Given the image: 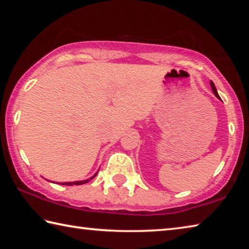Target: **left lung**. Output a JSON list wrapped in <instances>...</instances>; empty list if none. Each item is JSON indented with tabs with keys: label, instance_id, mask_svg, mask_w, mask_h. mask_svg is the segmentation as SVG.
<instances>
[{
	"label": "left lung",
	"instance_id": "obj_1",
	"mask_svg": "<svg viewBox=\"0 0 249 249\" xmlns=\"http://www.w3.org/2000/svg\"><path fill=\"white\" fill-rule=\"evenodd\" d=\"M211 88H212V90H213V93L215 94V96L217 99H221L220 98V95H218V93H217V91H216V88H215V86H214V83L211 81Z\"/></svg>",
	"mask_w": 249,
	"mask_h": 249
}]
</instances>
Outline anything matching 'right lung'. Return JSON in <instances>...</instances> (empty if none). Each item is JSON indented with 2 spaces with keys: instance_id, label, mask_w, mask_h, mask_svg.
<instances>
[{
  "instance_id": "add662e5",
  "label": "right lung",
  "mask_w": 249,
  "mask_h": 249,
  "mask_svg": "<svg viewBox=\"0 0 249 249\" xmlns=\"http://www.w3.org/2000/svg\"><path fill=\"white\" fill-rule=\"evenodd\" d=\"M96 174H98V172H96ZM96 174H95L93 177H91L90 179H88V180H83V181H74V182H61L60 184H64V185H73V184H75V185H80V184H84V183L89 182L90 180L93 179L94 177L96 176Z\"/></svg>"
}]
</instances>
